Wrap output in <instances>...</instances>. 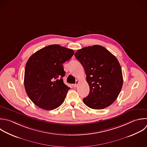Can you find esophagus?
Returning <instances> with one entry per match:
<instances>
[{
  "instance_id": "obj_1",
  "label": "esophagus",
  "mask_w": 147,
  "mask_h": 147,
  "mask_svg": "<svg viewBox=\"0 0 147 147\" xmlns=\"http://www.w3.org/2000/svg\"><path fill=\"white\" fill-rule=\"evenodd\" d=\"M79 83V81L78 80H76V83H75V84H74V87H77L78 86Z\"/></svg>"
}]
</instances>
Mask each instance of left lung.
Listing matches in <instances>:
<instances>
[{
  "label": "left lung",
  "instance_id": "1",
  "mask_svg": "<svg viewBox=\"0 0 147 147\" xmlns=\"http://www.w3.org/2000/svg\"><path fill=\"white\" fill-rule=\"evenodd\" d=\"M75 57L83 65L90 92L83 99L93 109H103L117 98L122 87L123 77L117 59L105 48L93 45L78 50Z\"/></svg>",
  "mask_w": 147,
  "mask_h": 147
}]
</instances>
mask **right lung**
Wrapping results in <instances>:
<instances>
[{
	"label": "right lung",
	"instance_id": "add662e5",
	"mask_svg": "<svg viewBox=\"0 0 147 147\" xmlns=\"http://www.w3.org/2000/svg\"><path fill=\"white\" fill-rule=\"evenodd\" d=\"M74 54L72 49L55 44L44 47L30 57L26 64L24 86L36 106L51 110L64 102L70 88L63 82L65 72L63 64Z\"/></svg>",
	"mask_w": 147,
	"mask_h": 147
}]
</instances>
